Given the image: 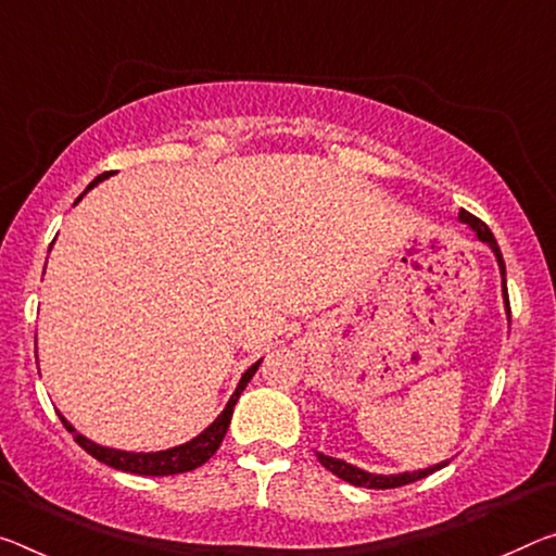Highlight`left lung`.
<instances>
[{
    "label": "left lung",
    "mask_w": 556,
    "mask_h": 556,
    "mask_svg": "<svg viewBox=\"0 0 556 556\" xmlns=\"http://www.w3.org/2000/svg\"><path fill=\"white\" fill-rule=\"evenodd\" d=\"M460 223L470 225L475 235H478V240L484 242L492 250V254H495L497 260V267H500V277H502V302H505V312H507V321H509V299H507V279H505V260H502V252L500 247L495 242V237H492L490 227L482 223V219H478L470 213H465V210H460ZM316 457H319V463L324 465L326 470L337 475V478L346 480L351 484H356V488H368V490H391V488H401V484H408V482H416V480H422L428 478L430 472H435L440 468H445L447 460L443 463H435L430 465V468H422V470H413V472H393V475H378V472H368L364 468H356V465H351L346 460H341V457H331V455H324V453H316Z\"/></svg>",
    "instance_id": "obj_1"
}]
</instances>
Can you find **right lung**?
Instances as JSON below:
<instances>
[{
	"label": "right lung",
	"mask_w": 556,
	"mask_h": 556,
	"mask_svg": "<svg viewBox=\"0 0 556 556\" xmlns=\"http://www.w3.org/2000/svg\"><path fill=\"white\" fill-rule=\"evenodd\" d=\"M113 173H103L96 178L91 185H88V190L93 188V185H99L103 180H109ZM86 195V192H84ZM81 195V198H84ZM78 198V200H81ZM76 200V202H78ZM74 202V205H76ZM51 250V247H49ZM262 364V358L257 361V364H252L247 371L242 374L240 383H237L235 393L230 395V401H227L225 410L219 413V416L210 422V426L202 430L200 435H195L192 440H188V443L182 445H175V447H167V451H151V453H136V451H118V447H109V445H99L93 443V440H88L86 435L78 433V430L68 422L64 416H59L61 422H64L68 433L74 435V440L78 445L84 447V451L96 457L99 463H105L111 465V468L116 470H123V472H134V475H153V478H157V475H178V472H188V470H195L200 468L202 463H207L210 457H213L217 453L219 443H223V438L227 433V428H230V420H232V410L237 401H240L242 391L247 389V383L252 381L254 371H257Z\"/></svg>",
	"instance_id": "add662e5"
}]
</instances>
